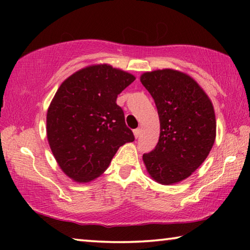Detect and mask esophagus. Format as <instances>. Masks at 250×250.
<instances>
[{
  "mask_svg": "<svg viewBox=\"0 0 250 250\" xmlns=\"http://www.w3.org/2000/svg\"><path fill=\"white\" fill-rule=\"evenodd\" d=\"M140 133H141V129H140V128H138V129H134V130H133V134H134V137H135V138H139V137H140Z\"/></svg>",
  "mask_w": 250,
  "mask_h": 250,
  "instance_id": "34e87169",
  "label": "esophagus"
}]
</instances>
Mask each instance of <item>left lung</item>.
Returning a JSON list of instances; mask_svg holds the SVG:
<instances>
[{"label":"left lung","instance_id":"obj_1","mask_svg":"<svg viewBox=\"0 0 250 250\" xmlns=\"http://www.w3.org/2000/svg\"><path fill=\"white\" fill-rule=\"evenodd\" d=\"M158 109L160 138L143 154L149 175L162 185L188 179L204 162L216 138L213 104L191 76L174 69L141 75Z\"/></svg>","mask_w":250,"mask_h":250}]
</instances>
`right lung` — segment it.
Returning <instances> with one entry per match:
<instances>
[{"instance_id":"right-lung-1","label":"right lung","mask_w":250,"mask_h":250,"mask_svg":"<svg viewBox=\"0 0 250 250\" xmlns=\"http://www.w3.org/2000/svg\"><path fill=\"white\" fill-rule=\"evenodd\" d=\"M133 75L108 64L91 65L62 82L50 103L46 131L59 167L78 183L94 181L134 135L117 97Z\"/></svg>"}]
</instances>
